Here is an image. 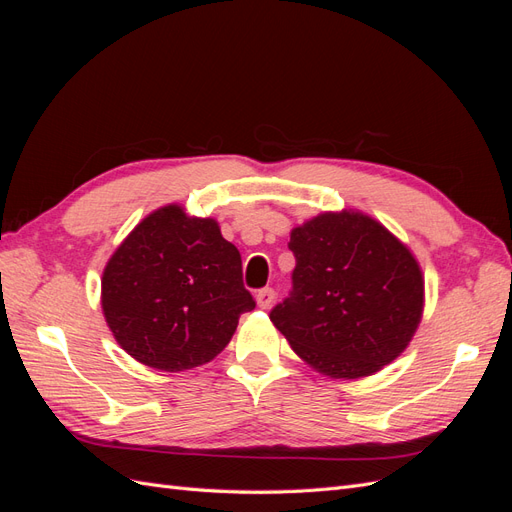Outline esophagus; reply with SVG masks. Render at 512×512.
I'll return each instance as SVG.
<instances>
[{"label":"esophagus","instance_id":"1","mask_svg":"<svg viewBox=\"0 0 512 512\" xmlns=\"http://www.w3.org/2000/svg\"><path fill=\"white\" fill-rule=\"evenodd\" d=\"M273 299H275V290H273V288H262V290H258V294H256V303H258V307H262V309H269V307L273 305Z\"/></svg>","mask_w":512,"mask_h":512}]
</instances>
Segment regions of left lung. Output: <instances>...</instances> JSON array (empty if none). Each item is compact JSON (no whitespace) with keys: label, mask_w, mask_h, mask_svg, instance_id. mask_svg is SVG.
<instances>
[{"label":"left lung","mask_w":512,"mask_h":512,"mask_svg":"<svg viewBox=\"0 0 512 512\" xmlns=\"http://www.w3.org/2000/svg\"><path fill=\"white\" fill-rule=\"evenodd\" d=\"M292 290L271 322L305 363L363 378L406 350L421 322L425 282L408 247L359 211L320 213L290 232Z\"/></svg>","instance_id":"obj_1"}]
</instances>
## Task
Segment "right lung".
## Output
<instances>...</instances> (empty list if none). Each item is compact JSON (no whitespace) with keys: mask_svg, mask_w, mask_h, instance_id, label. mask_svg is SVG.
<instances>
[{"mask_svg":"<svg viewBox=\"0 0 512 512\" xmlns=\"http://www.w3.org/2000/svg\"><path fill=\"white\" fill-rule=\"evenodd\" d=\"M254 307L237 247L218 222L190 218L179 205L149 213L102 275V309L117 344L162 371L209 363Z\"/></svg>","mask_w":512,"mask_h":512,"instance_id":"add662e5","label":"right lung"}]
</instances>
